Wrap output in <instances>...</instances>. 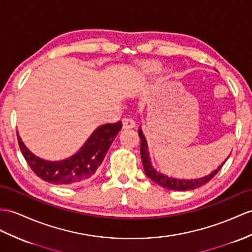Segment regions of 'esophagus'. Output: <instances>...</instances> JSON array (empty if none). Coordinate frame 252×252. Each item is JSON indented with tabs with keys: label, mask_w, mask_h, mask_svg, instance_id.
I'll use <instances>...</instances> for the list:
<instances>
[{
	"label": "esophagus",
	"mask_w": 252,
	"mask_h": 252,
	"mask_svg": "<svg viewBox=\"0 0 252 252\" xmlns=\"http://www.w3.org/2000/svg\"><path fill=\"white\" fill-rule=\"evenodd\" d=\"M123 127H124L125 129H131V128L136 127V122L130 118L123 119Z\"/></svg>",
	"instance_id": "obj_1"
}]
</instances>
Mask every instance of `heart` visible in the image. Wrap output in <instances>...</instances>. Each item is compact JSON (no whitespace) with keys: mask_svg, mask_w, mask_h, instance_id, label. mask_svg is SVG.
Returning a JSON list of instances; mask_svg holds the SVG:
<instances>
[{"mask_svg":"<svg viewBox=\"0 0 252 252\" xmlns=\"http://www.w3.org/2000/svg\"><path fill=\"white\" fill-rule=\"evenodd\" d=\"M159 68H160V65H159L158 63L151 62V63H147L144 65L143 70L145 73H152V72L157 71Z\"/></svg>","mask_w":252,"mask_h":252,"instance_id":"b5f03b06","label":"heart"}]
</instances>
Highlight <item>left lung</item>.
I'll list each match as a JSON object with an SVG mask.
<instances>
[{
  "instance_id": "obj_1",
  "label": "left lung",
  "mask_w": 252,
  "mask_h": 252,
  "mask_svg": "<svg viewBox=\"0 0 252 252\" xmlns=\"http://www.w3.org/2000/svg\"><path fill=\"white\" fill-rule=\"evenodd\" d=\"M139 136H140V143H141V159H142V164L144 168L145 175L149 177L150 180L155 182L158 185H160L163 188H167L169 190H175V191H186V190H193L197 189L201 186L205 185L207 182H210L213 177L218 173V171L223 167L225 161L228 160V158L219 164L218 167L213 170L210 174L197 177V179H177V177L168 176L161 172H159L156 169H154L151 161L150 153H149V146H147L146 139L143 134L141 127L139 128Z\"/></svg>"
}]
</instances>
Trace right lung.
I'll return each instance as SVG.
<instances>
[{
    "label": "right lung",
    "mask_w": 252,
    "mask_h": 252,
    "mask_svg": "<svg viewBox=\"0 0 252 252\" xmlns=\"http://www.w3.org/2000/svg\"><path fill=\"white\" fill-rule=\"evenodd\" d=\"M121 129L122 123L120 121L97 127L76 154L55 161L46 160L34 155L24 145L18 131L17 138L23 157L36 175L54 185H69L93 177Z\"/></svg>",
    "instance_id": "1"
}]
</instances>
